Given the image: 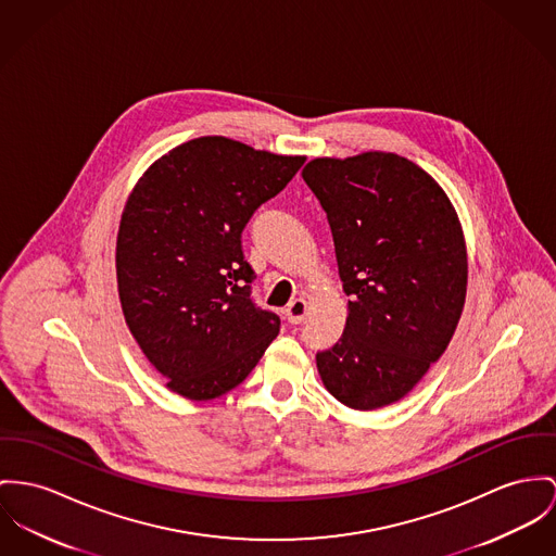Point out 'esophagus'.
I'll list each match as a JSON object with an SVG mask.
<instances>
[{
	"mask_svg": "<svg viewBox=\"0 0 556 556\" xmlns=\"http://www.w3.org/2000/svg\"><path fill=\"white\" fill-rule=\"evenodd\" d=\"M304 315H306V300L296 299L288 304V308H286V319H288L290 324H302Z\"/></svg>",
	"mask_w": 556,
	"mask_h": 556,
	"instance_id": "1",
	"label": "esophagus"
}]
</instances>
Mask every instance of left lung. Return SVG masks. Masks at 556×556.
I'll use <instances>...</instances> for the list:
<instances>
[{
  "label": "left lung",
  "instance_id": "1",
  "mask_svg": "<svg viewBox=\"0 0 556 556\" xmlns=\"http://www.w3.org/2000/svg\"><path fill=\"white\" fill-rule=\"evenodd\" d=\"M302 179L328 215L349 296L341 339L315 357L321 383L353 410L383 408L426 377L459 324V215L428 172L393 152L313 159Z\"/></svg>",
  "mask_w": 556,
  "mask_h": 556
}]
</instances>
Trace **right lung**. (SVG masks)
Segmentation results:
<instances>
[{
  "mask_svg": "<svg viewBox=\"0 0 556 556\" xmlns=\"http://www.w3.org/2000/svg\"><path fill=\"white\" fill-rule=\"evenodd\" d=\"M304 161L197 137L154 161L128 194L116 239L121 306L175 393L197 402L228 393L279 334V317L250 299L241 232Z\"/></svg>",
  "mask_w": 556,
  "mask_h": 556,
  "instance_id": "right-lung-1",
  "label": "right lung"
}]
</instances>
